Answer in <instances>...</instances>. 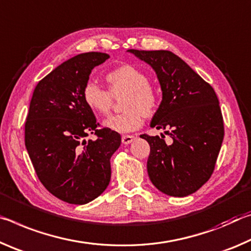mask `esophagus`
Segmentation results:
<instances>
[{"instance_id": "obj_1", "label": "esophagus", "mask_w": 251, "mask_h": 251, "mask_svg": "<svg viewBox=\"0 0 251 251\" xmlns=\"http://www.w3.org/2000/svg\"><path fill=\"white\" fill-rule=\"evenodd\" d=\"M134 140L133 135H122V143L123 145H130Z\"/></svg>"}]
</instances>
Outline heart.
Listing matches in <instances>:
<instances>
[{"mask_svg":"<svg viewBox=\"0 0 251 251\" xmlns=\"http://www.w3.org/2000/svg\"><path fill=\"white\" fill-rule=\"evenodd\" d=\"M109 91L94 82H88L82 90L84 103L96 113H108L113 104V97L126 96L122 100L123 112L104 119L102 125L105 129L116 132H132L140 128L143 118L151 117L159 104V97L149 84L145 72L132 65H122L105 75Z\"/></svg>","mask_w":251,"mask_h":251,"instance_id":"1","label":"heart"}]
</instances>
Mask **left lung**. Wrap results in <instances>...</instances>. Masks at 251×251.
Returning <instances> with one entry per match:
<instances>
[{"label": "left lung", "mask_w": 251, "mask_h": 251, "mask_svg": "<svg viewBox=\"0 0 251 251\" xmlns=\"http://www.w3.org/2000/svg\"><path fill=\"white\" fill-rule=\"evenodd\" d=\"M155 71L162 101L151 128L164 135L142 134L150 145L147 169L151 182L163 194L186 197L210 178L224 140V119L215 90L170 51L128 50Z\"/></svg>", "instance_id": "8db88e82"}]
</instances>
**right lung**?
I'll use <instances>...</instances> for the list:
<instances>
[{
  "label": "right lung",
  "mask_w": 251,
  "mask_h": 251,
  "mask_svg": "<svg viewBox=\"0 0 251 251\" xmlns=\"http://www.w3.org/2000/svg\"><path fill=\"white\" fill-rule=\"evenodd\" d=\"M109 54L75 55L43 77L34 89L25 122V147L36 176L56 198L88 203L103 192L111 179L110 159L121 145L116 131L98 129L82 90L94 67ZM96 134V141L85 140Z\"/></svg>",
  "instance_id": "obj_1"
}]
</instances>
